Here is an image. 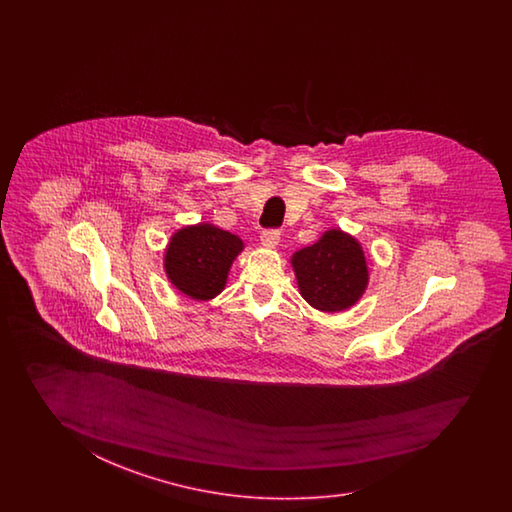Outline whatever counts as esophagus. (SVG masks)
Returning a JSON list of instances; mask_svg holds the SVG:
<instances>
[{
  "label": "esophagus",
  "instance_id": "obj_1",
  "mask_svg": "<svg viewBox=\"0 0 512 512\" xmlns=\"http://www.w3.org/2000/svg\"><path fill=\"white\" fill-rule=\"evenodd\" d=\"M260 240L263 247H269V249H272V247H276V245L280 243V230H263V232H261Z\"/></svg>",
  "mask_w": 512,
  "mask_h": 512
}]
</instances>
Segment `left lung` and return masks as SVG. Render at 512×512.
<instances>
[{"label": "left lung", "mask_w": 512, "mask_h": 512, "mask_svg": "<svg viewBox=\"0 0 512 512\" xmlns=\"http://www.w3.org/2000/svg\"><path fill=\"white\" fill-rule=\"evenodd\" d=\"M300 293L318 311H344L359 300L368 267L359 243L340 230H327L315 245L293 256Z\"/></svg>", "instance_id": "8db88e82"}]
</instances>
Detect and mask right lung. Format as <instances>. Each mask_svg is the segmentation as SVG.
<instances>
[{
	"label": "right lung",
	"instance_id": "1",
	"mask_svg": "<svg viewBox=\"0 0 512 512\" xmlns=\"http://www.w3.org/2000/svg\"><path fill=\"white\" fill-rule=\"evenodd\" d=\"M243 249L238 236L207 223L175 234L166 251V274L194 300H210L223 291L230 265Z\"/></svg>",
	"mask_w": 512,
	"mask_h": 512
}]
</instances>
